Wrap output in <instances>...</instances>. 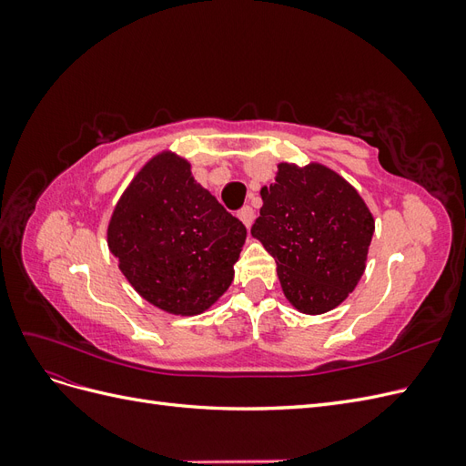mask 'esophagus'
Masks as SVG:
<instances>
[{
    "mask_svg": "<svg viewBox=\"0 0 466 466\" xmlns=\"http://www.w3.org/2000/svg\"><path fill=\"white\" fill-rule=\"evenodd\" d=\"M238 219H241L247 228H250L252 221H255V209H252L250 206H243L241 209H238Z\"/></svg>",
    "mask_w": 466,
    "mask_h": 466,
    "instance_id": "34e87169",
    "label": "esophagus"
}]
</instances>
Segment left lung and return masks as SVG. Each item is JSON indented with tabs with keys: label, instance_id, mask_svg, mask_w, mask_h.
<instances>
[{
	"label": "left lung",
	"instance_id": "1",
	"mask_svg": "<svg viewBox=\"0 0 466 466\" xmlns=\"http://www.w3.org/2000/svg\"><path fill=\"white\" fill-rule=\"evenodd\" d=\"M250 233L278 264L289 303L307 315L340 305L360 281L375 223L361 196L322 165H278Z\"/></svg>",
	"mask_w": 466,
	"mask_h": 466
}]
</instances>
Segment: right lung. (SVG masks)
I'll return each instance as SVG.
<instances>
[{
    "instance_id": "add662e5",
    "label": "right lung",
    "mask_w": 466,
    "mask_h": 466,
    "mask_svg": "<svg viewBox=\"0 0 466 466\" xmlns=\"http://www.w3.org/2000/svg\"><path fill=\"white\" fill-rule=\"evenodd\" d=\"M245 237V225L173 153L136 175L108 225L122 274L144 299L175 315H198L221 298Z\"/></svg>"
}]
</instances>
